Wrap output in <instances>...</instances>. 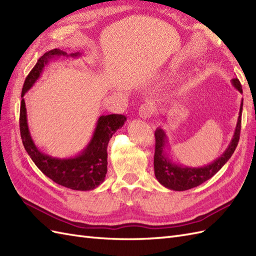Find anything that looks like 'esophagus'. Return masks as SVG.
Segmentation results:
<instances>
[{"label":"esophagus","instance_id":"34e87169","mask_svg":"<svg viewBox=\"0 0 256 256\" xmlns=\"http://www.w3.org/2000/svg\"><path fill=\"white\" fill-rule=\"evenodd\" d=\"M154 113V108L151 103H144L139 108V116L143 120H148Z\"/></svg>","mask_w":256,"mask_h":256}]
</instances>
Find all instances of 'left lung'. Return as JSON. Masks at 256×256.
Returning <instances> with one entry per match:
<instances>
[{
  "label": "left lung",
  "mask_w": 256,
  "mask_h": 256,
  "mask_svg": "<svg viewBox=\"0 0 256 256\" xmlns=\"http://www.w3.org/2000/svg\"><path fill=\"white\" fill-rule=\"evenodd\" d=\"M234 88L242 93V86L238 78H234L232 80ZM243 101L240 105V112L236 122V130L234 134V138L230 144L222 153V156L218 158L213 163L210 165L191 168L186 166H179L174 164L170 160L167 158L165 153V148L167 144V136L162 128H158L155 132V153H154V172L155 177L158 180L160 184L166 188L175 191H184L191 188H194L206 182L210 178L213 177L220 168L227 163V160L232 158L234 150L238 146L240 139V130H241V115H242Z\"/></svg>",
  "instance_id": "8db88e82"
}]
</instances>
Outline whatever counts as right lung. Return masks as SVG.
<instances>
[{"label": "right lung", "instance_id": "add662e5", "mask_svg": "<svg viewBox=\"0 0 256 256\" xmlns=\"http://www.w3.org/2000/svg\"><path fill=\"white\" fill-rule=\"evenodd\" d=\"M76 56L79 53L67 55L60 48L46 52L36 62L27 76L22 91V104L20 114V128L22 144L36 167L54 182L72 190L88 191L101 184L108 172V146L117 129L124 126L126 116L110 114L101 116L98 120L94 134L89 144L79 155L70 158H55L40 152L36 146L29 132L27 124V112L24 96L40 77L43 68L48 60L58 56Z\"/></svg>", "mask_w": 256, "mask_h": 256}]
</instances>
